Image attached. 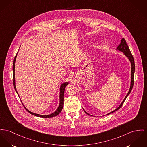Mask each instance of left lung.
I'll list each match as a JSON object with an SVG mask.
<instances>
[{"label":"left lung","mask_w":147,"mask_h":147,"mask_svg":"<svg viewBox=\"0 0 147 147\" xmlns=\"http://www.w3.org/2000/svg\"><path fill=\"white\" fill-rule=\"evenodd\" d=\"M117 50H119V51H121V52H123L125 55L128 57V59H129L130 61L131 62V86H130V90H129V92L127 93V95H126V97H125L124 100H123V101L122 102V103H121V105H120V106H119V107H117L116 109H115L114 111H112L111 113H108V115H109V114H110V113H113V112L117 111V110H119V109L121 108V107L122 105H123V103H124V102L125 101V100L126 99L127 97L128 96V95L130 94V93L131 92V91L132 90V88H133V85H134V72H135V63H134V57H133V55H132V54H131V52H130V49H129V46H128V45H127V44H126V42L124 38H123L121 40L120 44L117 46ZM84 111L86 113H87V114L90 115L89 113H87L84 110Z\"/></svg>","instance_id":"1"}]
</instances>
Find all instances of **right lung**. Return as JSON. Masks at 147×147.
I'll return each mask as SVG.
<instances>
[{"instance_id":"add662e5","label":"right lung","mask_w":147,"mask_h":147,"mask_svg":"<svg viewBox=\"0 0 147 147\" xmlns=\"http://www.w3.org/2000/svg\"><path fill=\"white\" fill-rule=\"evenodd\" d=\"M16 57H17V55H16V57L14 59V61H13V85H14V89L16 92H17V93H17V91L16 90V85H15V79H14V69H15V61H16ZM68 84V82L67 83H64L63 84H62L61 85V87H60V103H59V106L57 108V110L54 113H51L50 115H39V114H36V113H32L31 111H30L29 110H28L23 105V106L24 107V108L26 109V110L31 114L32 115H34V116H38V117H43V118H50V117H53L54 116H57V115H59V113H61L62 109H63V106H64V90L65 89V87Z\"/></svg>"}]
</instances>
